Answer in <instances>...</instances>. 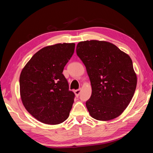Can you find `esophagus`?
<instances>
[{"label": "esophagus", "instance_id": "34e87169", "mask_svg": "<svg viewBox=\"0 0 153 153\" xmlns=\"http://www.w3.org/2000/svg\"><path fill=\"white\" fill-rule=\"evenodd\" d=\"M80 92H81V89H77V90H75V91H74V92H75V96H76V97H78V96L80 95Z\"/></svg>", "mask_w": 153, "mask_h": 153}]
</instances>
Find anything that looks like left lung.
I'll return each mask as SVG.
<instances>
[{
    "mask_svg": "<svg viewBox=\"0 0 153 153\" xmlns=\"http://www.w3.org/2000/svg\"><path fill=\"white\" fill-rule=\"evenodd\" d=\"M76 54L86 68L92 87L86 106L91 116L109 121L126 108L137 87V78L130 57L104 41H81Z\"/></svg>",
    "mask_w": 153,
    "mask_h": 153,
    "instance_id": "obj_1",
    "label": "left lung"
}]
</instances>
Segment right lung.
<instances>
[{"mask_svg":"<svg viewBox=\"0 0 153 153\" xmlns=\"http://www.w3.org/2000/svg\"><path fill=\"white\" fill-rule=\"evenodd\" d=\"M75 43H58L36 52L23 68L20 91L25 109L39 121L58 124L68 119L75 94L62 74Z\"/></svg>","mask_w":153,"mask_h":153,"instance_id":"1","label":"right lung"}]
</instances>
